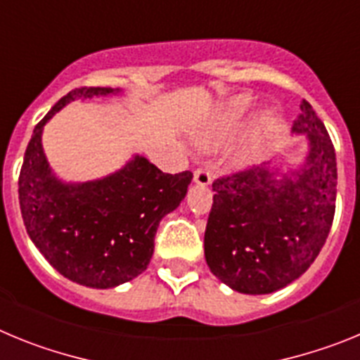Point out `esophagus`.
Returning a JSON list of instances; mask_svg holds the SVG:
<instances>
[{
    "label": "esophagus",
    "mask_w": 360,
    "mask_h": 360,
    "mask_svg": "<svg viewBox=\"0 0 360 360\" xmlns=\"http://www.w3.org/2000/svg\"><path fill=\"white\" fill-rule=\"evenodd\" d=\"M211 182H212V176H211V173H209L207 169H196L195 171V184L196 186H202V187H207V186H211Z\"/></svg>",
    "instance_id": "1"
}]
</instances>
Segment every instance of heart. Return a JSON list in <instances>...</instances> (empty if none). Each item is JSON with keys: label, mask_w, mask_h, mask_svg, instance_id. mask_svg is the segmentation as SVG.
<instances>
[{"label": "heart", "mask_w": 360, "mask_h": 360, "mask_svg": "<svg viewBox=\"0 0 360 360\" xmlns=\"http://www.w3.org/2000/svg\"><path fill=\"white\" fill-rule=\"evenodd\" d=\"M252 110V98L247 97V95H240V97L232 98L225 104L221 110L216 113L214 119L203 126L195 136L196 146H200L202 149H207V151H214V149L224 148L225 144L234 139L238 131H240L241 124H243L245 117L249 115V111ZM278 124V117L272 115V113H266L262 120V126H259V141L252 148L245 149L236 157V164L245 165L250 164L256 157L257 149L262 146V142H265L269 139L270 131L276 128Z\"/></svg>", "instance_id": "heart-1"}]
</instances>
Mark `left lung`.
I'll use <instances>...</instances> for the list:
<instances>
[{
  "instance_id": "left-lung-1",
  "label": "left lung",
  "mask_w": 360,
  "mask_h": 360,
  "mask_svg": "<svg viewBox=\"0 0 360 360\" xmlns=\"http://www.w3.org/2000/svg\"><path fill=\"white\" fill-rule=\"evenodd\" d=\"M299 108L292 133L307 141L301 160L250 167L212 184L205 262L240 294H272L295 281L314 263L332 227L335 149L310 103Z\"/></svg>"
}]
</instances>
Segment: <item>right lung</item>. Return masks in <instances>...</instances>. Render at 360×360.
<instances>
[{
	"instance_id": "obj_1",
	"label": "right lung",
	"mask_w": 360,
	"mask_h": 360,
	"mask_svg": "<svg viewBox=\"0 0 360 360\" xmlns=\"http://www.w3.org/2000/svg\"><path fill=\"white\" fill-rule=\"evenodd\" d=\"M119 88H77L37 124L19 174V207L28 236L50 265L70 281L115 288L141 276L155 250L165 214L187 195L191 171L162 173L142 155L88 182H66L50 167L43 129L73 101L120 95Z\"/></svg>"
}]
</instances>
